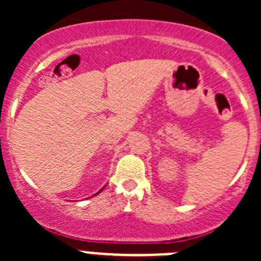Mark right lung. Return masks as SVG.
Segmentation results:
<instances>
[{
  "label": "right lung",
  "mask_w": 261,
  "mask_h": 261,
  "mask_svg": "<svg viewBox=\"0 0 261 261\" xmlns=\"http://www.w3.org/2000/svg\"><path fill=\"white\" fill-rule=\"evenodd\" d=\"M102 189H103V188H102ZM102 189H101V191H99V192H97V193H96V194H98V193H101V192H102Z\"/></svg>",
  "instance_id": "add662e5"
}]
</instances>
